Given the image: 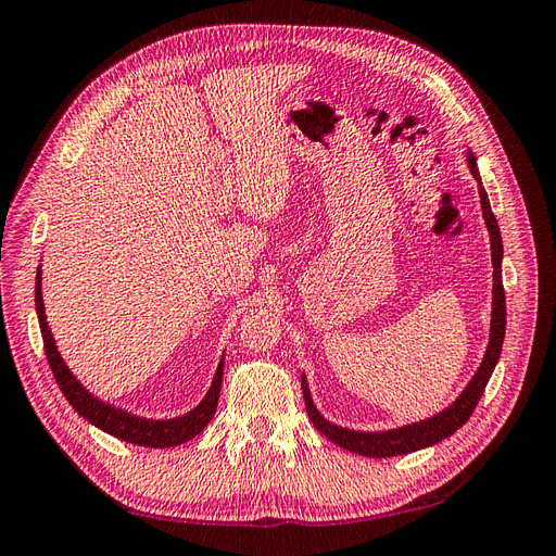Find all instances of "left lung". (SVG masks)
<instances>
[{"mask_svg":"<svg viewBox=\"0 0 556 556\" xmlns=\"http://www.w3.org/2000/svg\"><path fill=\"white\" fill-rule=\"evenodd\" d=\"M466 162L468 169L473 174V178L480 185V206H482V217L486 231H490V241H492V266H494V290H492V327H490V345H486V352L482 357V364L476 371V376L470 378V382L464 387V392L454 399V403L445 410H441L439 415L427 417L422 422H413L406 427L399 429H390V431H355V429H345L339 425H331L329 419H325L319 415V410L315 408L311 390L306 376L301 374V390H304V399H306V413L311 417L313 427L327 435L329 441H333L339 447H345L355 454H364V457H376V459H384V457H399V454H408V452H417L422 447L441 443L447 435H452L459 427H464L468 422V417L473 415L478 401L484 392L486 382H490L494 366L501 357V348H503V336H506V292H503V280H501V260H503V243H501V231H498V223L492 213L490 199H486V192L482 188L480 180V172H478V162L476 155L466 153Z\"/></svg>","mask_w":556,"mask_h":556,"instance_id":"obj_1","label":"left lung"}]
</instances>
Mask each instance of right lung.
<instances>
[{
    "label": "right lung",
    "instance_id": "add662e5",
    "mask_svg": "<svg viewBox=\"0 0 556 556\" xmlns=\"http://www.w3.org/2000/svg\"><path fill=\"white\" fill-rule=\"evenodd\" d=\"M35 304H37V315H39V327L43 336V350L50 364V371L55 376V382L60 384L62 394L66 401L72 403V408L86 417L90 425L97 429H102L115 439H121L131 445H143V447H174L185 441L194 439L197 433L204 431V427L211 422L215 408H217V399H220V384H223V368H225V357L217 364V371L213 376L211 390L204 396V401L199 403L197 408L190 413H185L174 419H150V417H139L131 415L123 408H115L111 403L99 401L94 394H90L86 387H83L76 376L70 371V366L64 364L62 355L58 352L53 333H50V327L46 323V308H43V296H41V266L37 271V288H35Z\"/></svg>",
    "mask_w": 556,
    "mask_h": 556
}]
</instances>
